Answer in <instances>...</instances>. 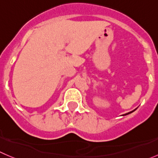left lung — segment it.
<instances>
[{
    "label": "left lung",
    "mask_w": 158,
    "mask_h": 158,
    "mask_svg": "<svg viewBox=\"0 0 158 158\" xmlns=\"http://www.w3.org/2000/svg\"><path fill=\"white\" fill-rule=\"evenodd\" d=\"M136 109H134V110L133 111H132V112H128V113H126V114H124V115H128V114H130V113H132V112H134L135 110H136Z\"/></svg>",
    "instance_id": "1"
}]
</instances>
